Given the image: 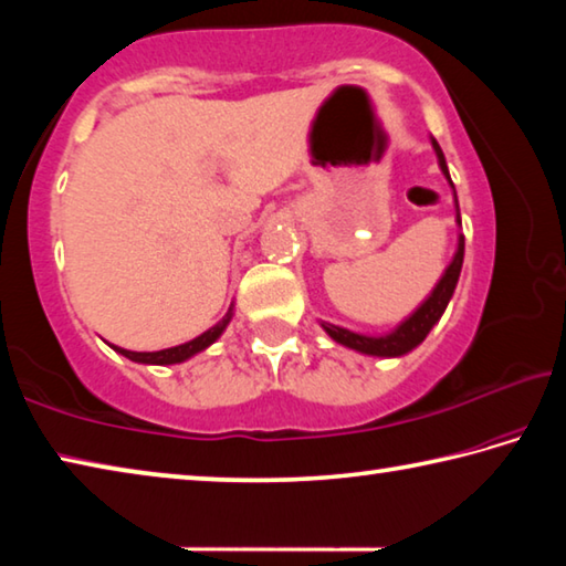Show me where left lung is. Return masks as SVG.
I'll return each instance as SVG.
<instances>
[{
	"label": "left lung",
	"mask_w": 566,
	"mask_h": 566,
	"mask_svg": "<svg viewBox=\"0 0 566 566\" xmlns=\"http://www.w3.org/2000/svg\"><path fill=\"white\" fill-rule=\"evenodd\" d=\"M432 147H434V155H437V161H439V169H442V175L447 177L449 185H452V177H449V169H447L444 151H442V147L437 145L434 137H432ZM452 189H454V185H452ZM454 207H457V227H462L457 191H454ZM462 262H464V234H459L457 252L452 256V262H449V266L444 270L442 280L437 282L432 294H429L427 300L421 302L405 322L397 324V327L387 332V334L371 337V334H359V332L344 329V327H337V324H329V322H319L322 329L327 332L334 342L342 344V347H349V349L359 352V354H369V357H401V354H409L411 349L419 347V344L427 339V334L432 332V327L439 319H442L447 304H449V300H452V294L457 290L459 272H462Z\"/></svg>",
	"instance_id": "1"
}]
</instances>
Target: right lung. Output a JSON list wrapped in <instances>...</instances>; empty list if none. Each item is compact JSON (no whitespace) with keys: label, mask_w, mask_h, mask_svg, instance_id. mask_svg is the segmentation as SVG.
I'll list each match as a JSON object with an SVG mask.
<instances>
[{"label":"right lung","mask_w":566,"mask_h":566,"mask_svg":"<svg viewBox=\"0 0 566 566\" xmlns=\"http://www.w3.org/2000/svg\"><path fill=\"white\" fill-rule=\"evenodd\" d=\"M232 314H234V304L229 306V312L222 317V322H217L214 327H209L205 334H199V337L189 339L185 344H177V347H169V349H159V352H129V349H122V347H109L114 352H119L122 357H127L132 361H139V364H159V367H167V364H179V361H187L189 357H195V354L205 352L207 347H212V344L222 337V332L227 329V324L232 322Z\"/></svg>","instance_id":"obj_1"}]
</instances>
